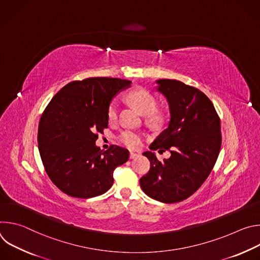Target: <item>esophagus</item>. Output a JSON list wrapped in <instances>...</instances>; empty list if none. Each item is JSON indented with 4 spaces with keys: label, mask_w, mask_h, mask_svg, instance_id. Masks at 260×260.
Instances as JSON below:
<instances>
[{
    "label": "esophagus",
    "mask_w": 260,
    "mask_h": 260,
    "mask_svg": "<svg viewBox=\"0 0 260 260\" xmlns=\"http://www.w3.org/2000/svg\"><path fill=\"white\" fill-rule=\"evenodd\" d=\"M140 154L139 153H136V152H131L129 153V158L131 159H133V158H136V157H138Z\"/></svg>",
    "instance_id": "obj_1"
}]
</instances>
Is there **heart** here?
Instances as JSON below:
<instances>
[{"mask_svg":"<svg viewBox=\"0 0 260 260\" xmlns=\"http://www.w3.org/2000/svg\"><path fill=\"white\" fill-rule=\"evenodd\" d=\"M128 99L143 115L149 116L155 112L157 107V101L149 90H147L145 88L135 89L128 94ZM118 111L119 102L117 100H113L108 108L109 121L114 122L117 119ZM119 142L122 145L126 146L127 148H131V149H137V148H139L142 145L143 138L140 133L126 129L120 134Z\"/></svg>","mask_w":260,"mask_h":260,"instance_id":"obj_1","label":"heart"}]
</instances>
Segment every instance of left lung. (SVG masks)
Wrapping results in <instances>:
<instances>
[{"instance_id":"1","label":"left lung","mask_w":260,"mask_h":260,"mask_svg":"<svg viewBox=\"0 0 260 260\" xmlns=\"http://www.w3.org/2000/svg\"><path fill=\"white\" fill-rule=\"evenodd\" d=\"M155 83L168 102L170 121L150 145V151L143 153L151 167L140 185L148 197L172 204L189 198L211 173L221 147L220 119L200 89L171 79ZM155 150H170L171 156L160 162Z\"/></svg>"}]
</instances>
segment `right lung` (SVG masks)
I'll return each mask as SVG.
<instances>
[{
  "label": "right lung",
  "mask_w": 260,
  "mask_h": 260,
  "mask_svg": "<svg viewBox=\"0 0 260 260\" xmlns=\"http://www.w3.org/2000/svg\"><path fill=\"white\" fill-rule=\"evenodd\" d=\"M129 80L95 77L63 86L43 112L38 148L45 171L68 196L90 199L108 191L113 172L128 159V150L112 145L107 151L95 145L96 133L108 127V108L128 88Z\"/></svg>",
  "instance_id": "right-lung-1"
}]
</instances>
